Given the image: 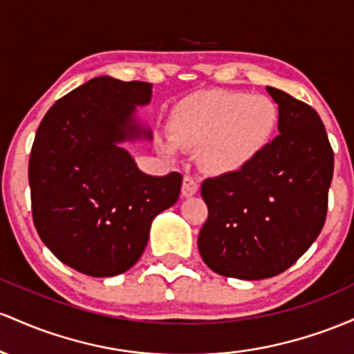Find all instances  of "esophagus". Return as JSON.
<instances>
[{"label": "esophagus", "mask_w": 354, "mask_h": 354, "mask_svg": "<svg viewBox=\"0 0 354 354\" xmlns=\"http://www.w3.org/2000/svg\"><path fill=\"white\" fill-rule=\"evenodd\" d=\"M198 190V180L192 176H185L184 182H182V196L184 197H192L194 194H197Z\"/></svg>", "instance_id": "34e87169"}]
</instances>
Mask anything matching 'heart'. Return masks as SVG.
<instances>
[{
	"instance_id": "b5f03b06",
	"label": "heart",
	"mask_w": 354,
	"mask_h": 354,
	"mask_svg": "<svg viewBox=\"0 0 354 354\" xmlns=\"http://www.w3.org/2000/svg\"><path fill=\"white\" fill-rule=\"evenodd\" d=\"M279 124V109L266 95L237 90H207L182 103L170 122V141L160 144L165 156L176 147L196 150L209 174L244 169L269 145Z\"/></svg>"
}]
</instances>
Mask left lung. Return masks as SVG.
I'll return each instance as SVG.
<instances>
[{"mask_svg":"<svg viewBox=\"0 0 354 354\" xmlns=\"http://www.w3.org/2000/svg\"><path fill=\"white\" fill-rule=\"evenodd\" d=\"M279 109V135L249 165L209 177L201 196L209 217L198 252L214 272L257 281L291 268L326 221L335 153L308 103L268 86Z\"/></svg>","mask_w":354,"mask_h":354,"instance_id":"obj_1","label":"left lung"}]
</instances>
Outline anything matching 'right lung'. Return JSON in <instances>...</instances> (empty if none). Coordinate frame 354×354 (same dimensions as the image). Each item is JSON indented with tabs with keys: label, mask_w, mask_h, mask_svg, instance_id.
<instances>
[{
	"label": "right lung",
	"mask_w": 354,
	"mask_h": 354,
	"mask_svg": "<svg viewBox=\"0 0 354 354\" xmlns=\"http://www.w3.org/2000/svg\"><path fill=\"white\" fill-rule=\"evenodd\" d=\"M152 97L147 82L98 77L43 117L28 165L38 236L63 264L93 277L129 271L144 252L152 221L172 207L182 174L152 177L117 144L150 137L133 120Z\"/></svg>",
	"instance_id": "add662e5"
}]
</instances>
